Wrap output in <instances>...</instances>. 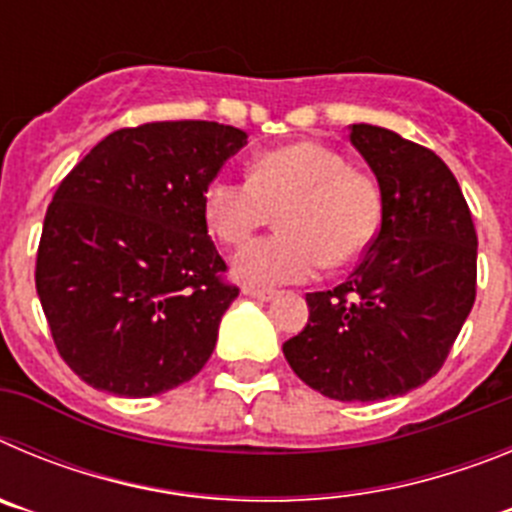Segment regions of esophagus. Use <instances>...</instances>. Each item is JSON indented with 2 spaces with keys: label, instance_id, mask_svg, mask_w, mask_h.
<instances>
[{
  "label": "esophagus",
  "instance_id": "obj_1",
  "mask_svg": "<svg viewBox=\"0 0 512 512\" xmlns=\"http://www.w3.org/2000/svg\"><path fill=\"white\" fill-rule=\"evenodd\" d=\"M243 295L253 297V300H274V292H271V289L259 287H243Z\"/></svg>",
  "mask_w": 512,
  "mask_h": 512
}]
</instances>
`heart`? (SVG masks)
Here are the masks:
<instances>
[{"label":"heart","mask_w":512,"mask_h":512,"mask_svg":"<svg viewBox=\"0 0 512 512\" xmlns=\"http://www.w3.org/2000/svg\"><path fill=\"white\" fill-rule=\"evenodd\" d=\"M202 210L225 246H243L277 212L279 233L233 259L235 277L271 287L359 259L382 223V194L372 176L348 169L341 153L305 140L259 153L248 179L215 176Z\"/></svg>","instance_id":"heart-1"}]
</instances>
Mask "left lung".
Wrapping results in <instances>:
<instances>
[{
	"instance_id": "left-lung-1",
	"label": "left lung",
	"mask_w": 512,
	"mask_h": 512,
	"mask_svg": "<svg viewBox=\"0 0 512 512\" xmlns=\"http://www.w3.org/2000/svg\"><path fill=\"white\" fill-rule=\"evenodd\" d=\"M351 143L377 176L382 223L346 282L305 297L310 320L282 348L320 395L374 402L425 384L449 356L477 297V230L431 148L364 122Z\"/></svg>"
}]
</instances>
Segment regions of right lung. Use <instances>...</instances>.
<instances>
[{
  "mask_svg": "<svg viewBox=\"0 0 512 512\" xmlns=\"http://www.w3.org/2000/svg\"><path fill=\"white\" fill-rule=\"evenodd\" d=\"M246 133L207 120L110 133L58 184L35 287L61 359L110 395L189 382L238 287L207 235L202 194Z\"/></svg>",
  "mask_w": 512,
  "mask_h": 512,
  "instance_id": "obj_1",
  "label": "right lung"
}]
</instances>
